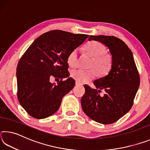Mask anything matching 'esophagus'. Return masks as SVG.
Segmentation results:
<instances>
[{"instance_id": "34e87169", "label": "esophagus", "mask_w": 150, "mask_h": 150, "mask_svg": "<svg viewBox=\"0 0 150 150\" xmlns=\"http://www.w3.org/2000/svg\"><path fill=\"white\" fill-rule=\"evenodd\" d=\"M75 85H81V83H79V82H77V81H76V83H75Z\"/></svg>"}]
</instances>
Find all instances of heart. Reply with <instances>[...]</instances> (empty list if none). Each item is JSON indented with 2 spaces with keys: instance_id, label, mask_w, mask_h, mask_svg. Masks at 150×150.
Instances as JSON below:
<instances>
[{
  "instance_id": "heart-1",
  "label": "heart",
  "mask_w": 150,
  "mask_h": 150,
  "mask_svg": "<svg viewBox=\"0 0 150 150\" xmlns=\"http://www.w3.org/2000/svg\"><path fill=\"white\" fill-rule=\"evenodd\" d=\"M87 54L93 57L90 67L92 69H75L71 73V76L79 83H85L93 79L98 75H105L110 71L112 65V58L109 54H105L106 47L102 43L91 41L85 46ZM77 50H73L68 55L67 63L70 67H75L78 65Z\"/></svg>"
}]
</instances>
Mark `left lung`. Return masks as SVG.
<instances>
[{
	"instance_id": "left-lung-1",
	"label": "left lung",
	"mask_w": 150,
	"mask_h": 150,
	"mask_svg": "<svg viewBox=\"0 0 150 150\" xmlns=\"http://www.w3.org/2000/svg\"><path fill=\"white\" fill-rule=\"evenodd\" d=\"M88 40L100 42L107 46L112 58L108 74L94 81L96 89L84 85L81 98L84 112L96 122L110 124L125 115L133 105L139 86V75L133 54L122 40L109 35H90ZM101 90L105 94L101 97Z\"/></svg>"
}]
</instances>
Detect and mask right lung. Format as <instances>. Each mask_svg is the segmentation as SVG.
Masks as SVG:
<instances>
[{
	"instance_id": "obj_1",
	"label": "right lung",
	"mask_w": 150,
	"mask_h": 150,
	"mask_svg": "<svg viewBox=\"0 0 150 150\" xmlns=\"http://www.w3.org/2000/svg\"><path fill=\"white\" fill-rule=\"evenodd\" d=\"M88 37L52 30L40 35L28 48L18 63L16 78L18 99L28 115L43 119L56 112L75 81L69 77L55 85L50 83V78L69 77L68 55Z\"/></svg>"
}]
</instances>
